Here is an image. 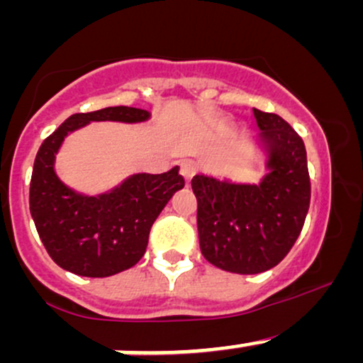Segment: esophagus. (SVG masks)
<instances>
[{
	"instance_id": "34e87169",
	"label": "esophagus",
	"mask_w": 363,
	"mask_h": 363,
	"mask_svg": "<svg viewBox=\"0 0 363 363\" xmlns=\"http://www.w3.org/2000/svg\"><path fill=\"white\" fill-rule=\"evenodd\" d=\"M179 170H181V175L186 179V181H191V177L195 175L196 172V164L191 163V161H181L179 164Z\"/></svg>"
}]
</instances>
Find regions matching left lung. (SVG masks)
Listing matches in <instances>:
<instances>
[{
  "label": "left lung",
  "mask_w": 363,
  "mask_h": 363,
  "mask_svg": "<svg viewBox=\"0 0 363 363\" xmlns=\"http://www.w3.org/2000/svg\"><path fill=\"white\" fill-rule=\"evenodd\" d=\"M269 152L270 172L259 184H233L207 175L191 181L203 258L233 274L276 267L302 232L311 202L306 145L277 113L252 108Z\"/></svg>",
  "instance_id": "left-lung-1"
}]
</instances>
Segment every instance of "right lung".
Here are the masks:
<instances>
[{
	"instance_id": "add662e5",
	"label": "right lung",
	"mask_w": 363,
	"mask_h": 363,
	"mask_svg": "<svg viewBox=\"0 0 363 363\" xmlns=\"http://www.w3.org/2000/svg\"><path fill=\"white\" fill-rule=\"evenodd\" d=\"M149 112L107 107L73 113L36 152L29 184V211L50 258L68 272L108 277L133 267L144 256L152 223L184 179L174 167L164 174H137L111 193L84 196L69 189L54 172L61 142L91 121L140 123Z\"/></svg>"
}]
</instances>
